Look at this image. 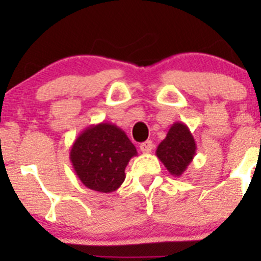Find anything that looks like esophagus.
Segmentation results:
<instances>
[{"label":"esophagus","mask_w":261,"mask_h":261,"mask_svg":"<svg viewBox=\"0 0 261 261\" xmlns=\"http://www.w3.org/2000/svg\"><path fill=\"white\" fill-rule=\"evenodd\" d=\"M152 147H154V144H152V141L150 140L144 141V143L140 144V150L144 152V154H147V152L151 151Z\"/></svg>","instance_id":"obj_1"}]
</instances>
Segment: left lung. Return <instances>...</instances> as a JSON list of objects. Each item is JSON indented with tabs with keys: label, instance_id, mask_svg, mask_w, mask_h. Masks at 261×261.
<instances>
[{
	"label": "left lung",
	"instance_id": "left-lung-1",
	"mask_svg": "<svg viewBox=\"0 0 261 261\" xmlns=\"http://www.w3.org/2000/svg\"><path fill=\"white\" fill-rule=\"evenodd\" d=\"M196 150V141L188 126L183 122H175L158 146L156 156L170 174L181 177L193 160Z\"/></svg>",
	"mask_w": 261,
	"mask_h": 261
}]
</instances>
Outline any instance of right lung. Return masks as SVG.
I'll return each mask as SVG.
<instances>
[{"label": "right lung", "mask_w": 261, "mask_h": 261, "mask_svg": "<svg viewBox=\"0 0 261 261\" xmlns=\"http://www.w3.org/2000/svg\"><path fill=\"white\" fill-rule=\"evenodd\" d=\"M138 151L118 126L110 122L91 125L70 147L73 169L87 188L111 193L125 180V169Z\"/></svg>", "instance_id": "obj_1"}]
</instances>
